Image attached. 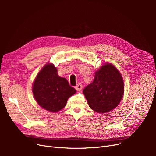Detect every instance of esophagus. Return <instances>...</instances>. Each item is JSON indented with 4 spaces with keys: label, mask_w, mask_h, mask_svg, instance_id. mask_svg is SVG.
<instances>
[{
    "label": "esophagus",
    "mask_w": 156,
    "mask_h": 156,
    "mask_svg": "<svg viewBox=\"0 0 156 156\" xmlns=\"http://www.w3.org/2000/svg\"><path fill=\"white\" fill-rule=\"evenodd\" d=\"M82 88H83V85H82L81 84H80V83L77 84V85H76V87H75V89H76L77 91H81V90H82Z\"/></svg>",
    "instance_id": "1"
}]
</instances>
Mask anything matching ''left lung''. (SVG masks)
Wrapping results in <instances>:
<instances>
[{
  "mask_svg": "<svg viewBox=\"0 0 156 156\" xmlns=\"http://www.w3.org/2000/svg\"><path fill=\"white\" fill-rule=\"evenodd\" d=\"M124 91V81L119 70L107 64L96 72L94 81L83 92L92 110L104 113L119 104Z\"/></svg>",
  "mask_w": 156,
  "mask_h": 156,
  "instance_id": "obj_1",
  "label": "left lung"
}]
</instances>
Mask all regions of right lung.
Listing matches in <instances>:
<instances>
[{"label":"right lung","instance_id":"add662e5","mask_svg":"<svg viewBox=\"0 0 156 156\" xmlns=\"http://www.w3.org/2000/svg\"><path fill=\"white\" fill-rule=\"evenodd\" d=\"M32 92L37 103L51 112H57L66 105L68 99L76 92L68 81L58 75L52 64L45 65L37 74Z\"/></svg>","mask_w":156,"mask_h":156}]
</instances>
